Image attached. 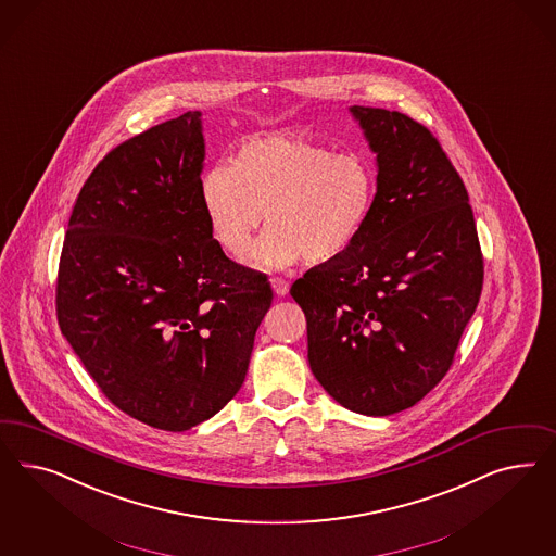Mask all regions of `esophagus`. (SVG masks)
<instances>
[{
    "mask_svg": "<svg viewBox=\"0 0 556 556\" xmlns=\"http://www.w3.org/2000/svg\"><path fill=\"white\" fill-rule=\"evenodd\" d=\"M270 287H273V291H275L279 298H286L287 293H289V283H287L286 279L273 277V279H270Z\"/></svg>",
    "mask_w": 556,
    "mask_h": 556,
    "instance_id": "1",
    "label": "esophagus"
}]
</instances>
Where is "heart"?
<instances>
[{"label":"heart","mask_w":556,"mask_h":556,"mask_svg":"<svg viewBox=\"0 0 556 556\" xmlns=\"http://www.w3.org/2000/svg\"><path fill=\"white\" fill-rule=\"evenodd\" d=\"M379 177L369 156L334 152L293 135L251 138L232 165L207 168L200 200L207 228L224 253H244L254 230L269 228L244 256L253 269L332 263L365 235Z\"/></svg>","instance_id":"1"}]
</instances>
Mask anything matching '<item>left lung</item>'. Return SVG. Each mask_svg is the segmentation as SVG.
Instances as JSON below:
<instances>
[{"label": "left lung", "mask_w": 556, "mask_h": 556, "mask_svg": "<svg viewBox=\"0 0 556 556\" xmlns=\"http://www.w3.org/2000/svg\"><path fill=\"white\" fill-rule=\"evenodd\" d=\"M377 163L369 226L346 254L291 286L307 320V361L332 400L391 416L437 388L483 287L463 179L416 119L353 105Z\"/></svg>", "instance_id": "8db88e82"}]
</instances>
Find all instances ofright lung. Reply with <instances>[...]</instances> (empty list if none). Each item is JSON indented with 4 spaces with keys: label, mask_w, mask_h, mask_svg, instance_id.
<instances>
[{
    "label": "right lung",
    "mask_w": 556,
    "mask_h": 556,
    "mask_svg": "<svg viewBox=\"0 0 556 556\" xmlns=\"http://www.w3.org/2000/svg\"><path fill=\"white\" fill-rule=\"evenodd\" d=\"M203 159L202 112L105 154L73 207L56 281L61 332L103 395L168 432L235 397L273 302L267 277L212 238Z\"/></svg>",
    "instance_id": "obj_1"
}]
</instances>
